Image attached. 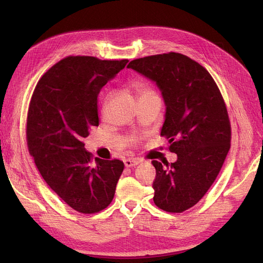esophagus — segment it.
I'll list each match as a JSON object with an SVG mask.
<instances>
[{"label":"esophagus","mask_w":263,"mask_h":263,"mask_svg":"<svg viewBox=\"0 0 263 263\" xmlns=\"http://www.w3.org/2000/svg\"><path fill=\"white\" fill-rule=\"evenodd\" d=\"M124 163L126 168H132V166H136L139 163V160L137 159H126Z\"/></svg>","instance_id":"34e87169"}]
</instances>
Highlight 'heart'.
I'll return each instance as SVG.
<instances>
[{
    "label": "heart",
    "instance_id": "heart-1",
    "mask_svg": "<svg viewBox=\"0 0 263 263\" xmlns=\"http://www.w3.org/2000/svg\"><path fill=\"white\" fill-rule=\"evenodd\" d=\"M132 86L134 87L135 90H136V92H137L138 95H139V98L146 97V95L155 94L154 91L151 90L147 84H145L144 82H141V81H134V82L132 83Z\"/></svg>",
    "mask_w": 263,
    "mask_h": 263
}]
</instances>
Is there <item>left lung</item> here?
Instances as JSON below:
<instances>
[{"mask_svg":"<svg viewBox=\"0 0 263 263\" xmlns=\"http://www.w3.org/2000/svg\"><path fill=\"white\" fill-rule=\"evenodd\" d=\"M160 90L165 104L161 136L178 159L165 166L157 160L154 202L182 213L194 206L217 178L230 148V123L220 91L209 71L178 52L135 59L127 66Z\"/></svg>","mask_w":263,"mask_h":263,"instance_id":"obj_1","label":"left lung"}]
</instances>
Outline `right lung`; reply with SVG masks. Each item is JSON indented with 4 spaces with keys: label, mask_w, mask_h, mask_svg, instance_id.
I'll use <instances>...</instances> for the list:
<instances>
[{
    "label": "right lung",
    "mask_w": 263,
    "mask_h": 263,
    "mask_svg": "<svg viewBox=\"0 0 263 263\" xmlns=\"http://www.w3.org/2000/svg\"><path fill=\"white\" fill-rule=\"evenodd\" d=\"M128 62L94 57H68L37 83L27 115L29 154L43 179L70 208L93 214L113 201L124 170L121 160L95 158L83 139L99 126L101 89Z\"/></svg>",
    "instance_id": "right-lung-1"
}]
</instances>
